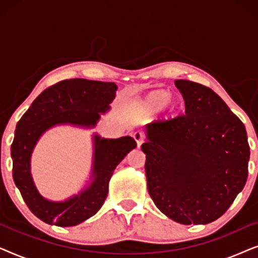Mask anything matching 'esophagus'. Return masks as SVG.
<instances>
[{
  "instance_id": "1",
  "label": "esophagus",
  "mask_w": 258,
  "mask_h": 258,
  "mask_svg": "<svg viewBox=\"0 0 258 258\" xmlns=\"http://www.w3.org/2000/svg\"><path fill=\"white\" fill-rule=\"evenodd\" d=\"M134 139H135L136 143H137V147H141L142 146V143L144 142V137L142 135V133H135L134 134Z\"/></svg>"
}]
</instances>
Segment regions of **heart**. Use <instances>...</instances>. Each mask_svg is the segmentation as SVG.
Instances as JSON below:
<instances>
[{"instance_id":"obj_1","label":"heart","mask_w":258,"mask_h":258,"mask_svg":"<svg viewBox=\"0 0 258 258\" xmlns=\"http://www.w3.org/2000/svg\"><path fill=\"white\" fill-rule=\"evenodd\" d=\"M164 107L170 114H176L179 109V102L172 100V94L168 90H153L147 94L140 102V108L148 115H154Z\"/></svg>"}]
</instances>
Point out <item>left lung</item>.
<instances>
[{"label":"left lung","instance_id":"obj_1","mask_svg":"<svg viewBox=\"0 0 258 258\" xmlns=\"http://www.w3.org/2000/svg\"><path fill=\"white\" fill-rule=\"evenodd\" d=\"M175 86L185 116L147 124L148 191L165 216L181 224L221 217L244 188L250 148L245 126L210 88L186 80Z\"/></svg>","mask_w":258,"mask_h":258}]
</instances>
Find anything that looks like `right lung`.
<instances>
[{
    "label": "right lung",
    "instance_id": "add662e5",
    "mask_svg": "<svg viewBox=\"0 0 258 258\" xmlns=\"http://www.w3.org/2000/svg\"><path fill=\"white\" fill-rule=\"evenodd\" d=\"M117 86L84 79L64 80L45 89L17 122L12 148L13 178L24 202L44 223L74 227L94 216L108 195L109 181L123 158L136 148L133 137L104 139L93 135V164L89 182L64 201H50L38 191L31 175V155L38 140L57 125L95 128L101 114L110 110Z\"/></svg>",
    "mask_w": 258,
    "mask_h": 258
}]
</instances>
